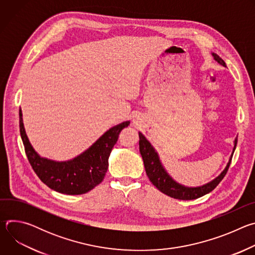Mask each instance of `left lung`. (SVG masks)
Segmentation results:
<instances>
[{"instance_id": "8db88e82", "label": "left lung", "mask_w": 255, "mask_h": 255, "mask_svg": "<svg viewBox=\"0 0 255 255\" xmlns=\"http://www.w3.org/2000/svg\"><path fill=\"white\" fill-rule=\"evenodd\" d=\"M213 55L218 62H220L222 65L226 66V63L219 55H217L215 53H213ZM236 145H237V139H235L233 153L236 148ZM139 150L143 158L145 171H146V174L149 180L161 193L177 200H195L212 192L218 185L220 184V181L226 175L232 160V155H233L232 153L230 160L226 168L223 170V172L219 176L216 177L213 181H211V183L199 188H186L184 186H180L177 183H175V181L166 173V171L164 170V168L162 167L159 161L158 155L155 152L154 148L151 146V144L141 133H139Z\"/></svg>"}]
</instances>
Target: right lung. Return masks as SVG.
I'll return each mask as SVG.
<instances>
[{"label": "right lung", "mask_w": 255, "mask_h": 255, "mask_svg": "<svg viewBox=\"0 0 255 255\" xmlns=\"http://www.w3.org/2000/svg\"><path fill=\"white\" fill-rule=\"evenodd\" d=\"M19 116L21 138L33 170L48 188L66 195L86 194L102 183L108 169L109 155L122 129L130 124L123 122L109 129L87 151L75 159L55 162L41 158L34 151L24 130L21 109Z\"/></svg>", "instance_id": "1"}]
</instances>
